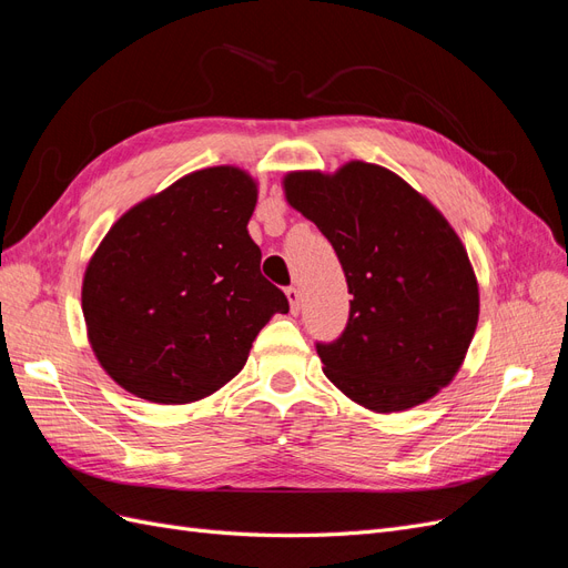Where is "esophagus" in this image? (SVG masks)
Here are the masks:
<instances>
[{
  "label": "esophagus",
  "instance_id": "obj_1",
  "mask_svg": "<svg viewBox=\"0 0 568 568\" xmlns=\"http://www.w3.org/2000/svg\"><path fill=\"white\" fill-rule=\"evenodd\" d=\"M286 298H288V305H291V313H298L301 291L296 286H286Z\"/></svg>",
  "mask_w": 568,
  "mask_h": 568
}]
</instances>
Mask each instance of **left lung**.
I'll list each match as a JSON object with an SVG mask.
<instances>
[{
	"label": "left lung",
	"mask_w": 568,
	"mask_h": 568,
	"mask_svg": "<svg viewBox=\"0 0 568 568\" xmlns=\"http://www.w3.org/2000/svg\"><path fill=\"white\" fill-rule=\"evenodd\" d=\"M286 201L329 239L348 282L343 334L317 343L324 374L357 405L400 412L453 382L478 322L467 248L432 203L382 165L284 178Z\"/></svg>",
	"instance_id": "obj_1"
}]
</instances>
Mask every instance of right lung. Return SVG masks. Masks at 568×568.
Masks as SVG:
<instances>
[{
  "label": "right lung",
  "instance_id": "1",
  "mask_svg": "<svg viewBox=\"0 0 568 568\" xmlns=\"http://www.w3.org/2000/svg\"><path fill=\"white\" fill-rule=\"evenodd\" d=\"M255 201L244 170L205 168L109 230L84 270L82 315L118 386L163 405L201 400L242 372L270 317L288 313L246 230Z\"/></svg>",
  "mask_w": 568,
  "mask_h": 568
}]
</instances>
